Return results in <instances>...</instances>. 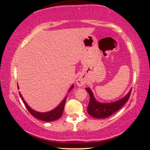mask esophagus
<instances>
[{
  "mask_svg": "<svg viewBox=\"0 0 150 150\" xmlns=\"http://www.w3.org/2000/svg\"><path fill=\"white\" fill-rule=\"evenodd\" d=\"M85 82H86L85 79L82 76H80L78 78H77L76 83L78 86H83L85 84Z\"/></svg>",
  "mask_w": 150,
  "mask_h": 150,
  "instance_id": "1",
  "label": "esophagus"
}]
</instances>
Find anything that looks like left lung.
<instances>
[{"mask_svg":"<svg viewBox=\"0 0 150 150\" xmlns=\"http://www.w3.org/2000/svg\"><path fill=\"white\" fill-rule=\"evenodd\" d=\"M89 95V103L87 107V112L90 116L96 118H105L111 116L120 109L130 98L131 89L124 97L120 100L112 103H100L94 98L93 93L89 88H86Z\"/></svg>","mask_w":150,"mask_h":150,"instance_id":"left-lung-1","label":"left lung"}]
</instances>
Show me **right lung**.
Listing matches in <instances>:
<instances>
[{"label": "right lung", "instance_id": "1", "mask_svg": "<svg viewBox=\"0 0 150 150\" xmlns=\"http://www.w3.org/2000/svg\"><path fill=\"white\" fill-rule=\"evenodd\" d=\"M73 87H74V86L72 85L68 92H70V91L71 90ZM18 88L19 89V87H18ZM19 94H20V97H21L22 100L23 101L24 104H25L26 108H27V110L30 111V113L32 115V116H33L34 117H35V118H37V119L44 120V121H53V120H56L58 119L60 117H61L62 114H63L67 97L61 101V104L58 105L57 107H56V108H54V109H53L52 111H49V112H46V113H40V112H37V111L32 109V108H31L30 106H28V104L26 103V101L24 100L23 97H22V94H20V92H19Z\"/></svg>", "mask_w": 150, "mask_h": 150}]
</instances>
